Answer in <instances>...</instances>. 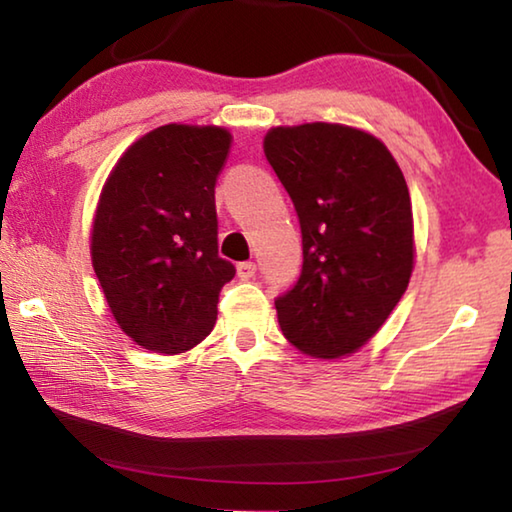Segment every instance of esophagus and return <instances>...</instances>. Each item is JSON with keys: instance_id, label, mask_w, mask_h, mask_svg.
Listing matches in <instances>:
<instances>
[{"instance_id": "esophagus-1", "label": "esophagus", "mask_w": 512, "mask_h": 512, "mask_svg": "<svg viewBox=\"0 0 512 512\" xmlns=\"http://www.w3.org/2000/svg\"><path fill=\"white\" fill-rule=\"evenodd\" d=\"M237 273L241 280H250V277H255L257 273V264L255 262H241L237 264Z\"/></svg>"}]
</instances>
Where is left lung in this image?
Instances as JSON below:
<instances>
[{
	"mask_svg": "<svg viewBox=\"0 0 512 512\" xmlns=\"http://www.w3.org/2000/svg\"><path fill=\"white\" fill-rule=\"evenodd\" d=\"M266 160L296 207L302 271L275 298L282 334L318 359L352 354L386 323L413 271L409 187L393 155L357 128H273Z\"/></svg>",
	"mask_w": 512,
	"mask_h": 512,
	"instance_id": "obj_1",
	"label": "left lung"
}]
</instances>
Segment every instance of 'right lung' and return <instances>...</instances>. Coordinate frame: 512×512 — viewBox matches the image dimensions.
Returning <instances> with one entry per match:
<instances>
[{"instance_id": "right-lung-1", "label": "right lung", "mask_w": 512, "mask_h": 512, "mask_svg": "<svg viewBox=\"0 0 512 512\" xmlns=\"http://www.w3.org/2000/svg\"><path fill=\"white\" fill-rule=\"evenodd\" d=\"M230 149L216 126H160L121 155L92 225V266L119 327L178 354L216 323L235 264L219 257L214 185Z\"/></svg>"}]
</instances>
